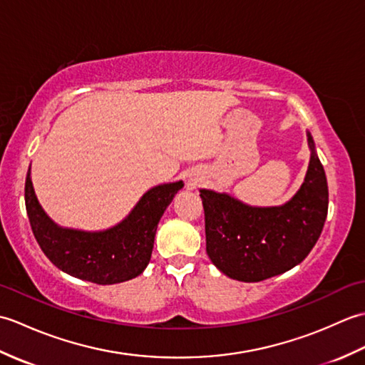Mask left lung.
Returning <instances> with one entry per match:
<instances>
[{
    "mask_svg": "<svg viewBox=\"0 0 365 365\" xmlns=\"http://www.w3.org/2000/svg\"><path fill=\"white\" fill-rule=\"evenodd\" d=\"M306 180L282 207H247L220 192L200 190L208 257L224 274L259 282L285 273L307 257L328 215V182L314 141Z\"/></svg>",
    "mask_w": 365,
    "mask_h": 365,
    "instance_id": "left-lung-1",
    "label": "left lung"
}]
</instances>
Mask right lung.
<instances>
[{"label":"right lung","mask_w":365,"mask_h":365,"mask_svg":"<svg viewBox=\"0 0 365 365\" xmlns=\"http://www.w3.org/2000/svg\"><path fill=\"white\" fill-rule=\"evenodd\" d=\"M182 187V182H175L152 188L119 226L96 234L58 227L38 205L29 170L25 204L37 243L54 267L83 281L108 285L143 273L150 260L160 218Z\"/></svg>","instance_id":"right-lung-1"}]
</instances>
